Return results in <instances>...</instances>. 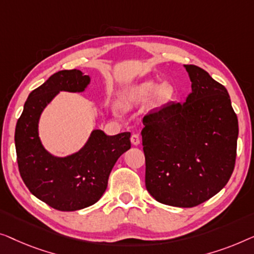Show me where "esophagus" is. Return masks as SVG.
<instances>
[{"mask_svg": "<svg viewBox=\"0 0 254 254\" xmlns=\"http://www.w3.org/2000/svg\"><path fill=\"white\" fill-rule=\"evenodd\" d=\"M131 142L133 144L134 146H138L139 144H140V138H139L138 134L133 133L131 135Z\"/></svg>", "mask_w": 254, "mask_h": 254, "instance_id": "obj_1", "label": "esophagus"}]
</instances>
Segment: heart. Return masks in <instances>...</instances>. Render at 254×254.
Instances as JSON below:
<instances>
[{
  "label": "heart",
  "instance_id": "heart-1",
  "mask_svg": "<svg viewBox=\"0 0 254 254\" xmlns=\"http://www.w3.org/2000/svg\"><path fill=\"white\" fill-rule=\"evenodd\" d=\"M175 95L176 88L169 81H163L158 85L155 80H144L121 92L117 102L121 109L128 110L144 105L152 97V108H161L173 101Z\"/></svg>",
  "mask_w": 254,
  "mask_h": 254
}]
</instances>
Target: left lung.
Wrapping results in <instances>:
<instances>
[{
	"mask_svg": "<svg viewBox=\"0 0 254 254\" xmlns=\"http://www.w3.org/2000/svg\"><path fill=\"white\" fill-rule=\"evenodd\" d=\"M192 92L142 119L146 189L155 200L194 207L226 187L235 168L238 120L227 88L197 65H184Z\"/></svg>",
	"mask_w": 254,
	"mask_h": 254,
	"instance_id": "8db88e82",
	"label": "left lung"
}]
</instances>
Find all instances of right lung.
<instances>
[{
	"instance_id": "add662e5",
	"label": "right lung",
	"mask_w": 254,
	"mask_h": 254,
	"mask_svg": "<svg viewBox=\"0 0 254 254\" xmlns=\"http://www.w3.org/2000/svg\"><path fill=\"white\" fill-rule=\"evenodd\" d=\"M91 78L80 70H62L28 95L15 131L20 176L33 195L57 210L73 212L95 203L105 193L113 167L131 147L130 132L107 135L93 130L83 148L59 158L39 138V120L61 91L80 93Z\"/></svg>"
}]
</instances>
